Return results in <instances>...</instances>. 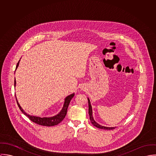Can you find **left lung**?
I'll use <instances>...</instances> for the list:
<instances>
[{"instance_id":"left-lung-1","label":"left lung","mask_w":156,"mask_h":156,"mask_svg":"<svg viewBox=\"0 0 156 156\" xmlns=\"http://www.w3.org/2000/svg\"><path fill=\"white\" fill-rule=\"evenodd\" d=\"M88 114L90 115V120L91 122V123L93 124V126H94L95 127L99 128V129H105V130H113L114 129L115 127H105V126H102L99 125V124H98L96 121H94V120L93 119V117L92 115V108L91 106V104H90V101L89 100V99L88 98Z\"/></svg>"}]
</instances>
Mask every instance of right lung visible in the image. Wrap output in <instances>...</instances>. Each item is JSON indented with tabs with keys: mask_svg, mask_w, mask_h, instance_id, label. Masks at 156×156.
I'll return each mask as SVG.
<instances>
[{
	"mask_svg": "<svg viewBox=\"0 0 156 156\" xmlns=\"http://www.w3.org/2000/svg\"><path fill=\"white\" fill-rule=\"evenodd\" d=\"M19 62L20 60L18 61L17 63V65L16 66V70L17 69L18 66L19 65ZM16 79L14 80V87H16ZM74 93L70 94L69 96H67L65 99V102L63 105V107L62 108V109L61 110L60 112H59V114H58L57 115H55L52 117H44V118H41L39 117H36V116H32V115H30L29 114H27L24 110L22 109V108L20 106V104H18L17 100V102L18 106L20 108V109L21 110V111L24 113V114L25 115H26L27 117H28V118H29V119L33 122H34L35 123L41 125V126H55L57 125L58 124H59L61 121H62L65 116L67 114V110H68V106L69 105L70 102L71 101V99L73 98V97L74 96Z\"/></svg>",
	"mask_w": 156,
	"mask_h": 156,
	"instance_id": "1",
	"label": "right lung"
}]
</instances>
